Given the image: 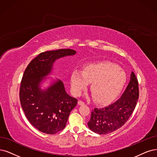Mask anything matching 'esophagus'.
I'll list each match as a JSON object with an SVG mask.
<instances>
[{"label": "esophagus", "instance_id": "obj_1", "mask_svg": "<svg viewBox=\"0 0 157 157\" xmlns=\"http://www.w3.org/2000/svg\"><path fill=\"white\" fill-rule=\"evenodd\" d=\"M84 104H85V103L83 101H82V100H79L78 101V105H84Z\"/></svg>", "mask_w": 157, "mask_h": 157}]
</instances>
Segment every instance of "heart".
<instances>
[{"label": "heart", "instance_id": "1", "mask_svg": "<svg viewBox=\"0 0 157 157\" xmlns=\"http://www.w3.org/2000/svg\"><path fill=\"white\" fill-rule=\"evenodd\" d=\"M127 75L122 69L111 63H90L83 67V72L74 70L71 83L73 94L78 96L91 83L90 90L94 99L107 103L117 96L125 83Z\"/></svg>", "mask_w": 157, "mask_h": 157}]
</instances>
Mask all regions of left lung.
<instances>
[{"label": "left lung", "mask_w": 157, "mask_h": 157, "mask_svg": "<svg viewBox=\"0 0 157 157\" xmlns=\"http://www.w3.org/2000/svg\"><path fill=\"white\" fill-rule=\"evenodd\" d=\"M138 97V82L132 72L128 85L117 101L107 107L92 110L88 122L89 129L100 135L109 134L118 129L130 118Z\"/></svg>", "instance_id": "1"}]
</instances>
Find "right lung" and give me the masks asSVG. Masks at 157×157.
Listing matches in <instances>:
<instances>
[{"label":"right lung","mask_w":157,"mask_h":157,"mask_svg":"<svg viewBox=\"0 0 157 157\" xmlns=\"http://www.w3.org/2000/svg\"><path fill=\"white\" fill-rule=\"evenodd\" d=\"M75 53L71 49L42 52L28 64L23 74L19 91L22 108L31 124L46 134L54 135L65 128L78 100L67 93L61 80L44 90L40 83L51 72L56 59Z\"/></svg>","instance_id":"right-lung-1"}]
</instances>
